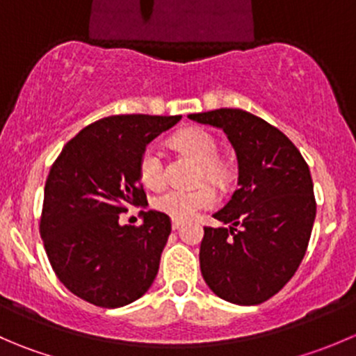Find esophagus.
Returning <instances> with one entry per match:
<instances>
[{
  "instance_id": "1",
  "label": "esophagus",
  "mask_w": 356,
  "mask_h": 356,
  "mask_svg": "<svg viewBox=\"0 0 356 356\" xmlns=\"http://www.w3.org/2000/svg\"><path fill=\"white\" fill-rule=\"evenodd\" d=\"M182 222H184V220H181V219H172V229H179V227L182 226Z\"/></svg>"
}]
</instances>
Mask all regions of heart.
<instances>
[{"instance_id":"obj_1","label":"heart","mask_w":356,"mask_h":356,"mask_svg":"<svg viewBox=\"0 0 356 356\" xmlns=\"http://www.w3.org/2000/svg\"><path fill=\"white\" fill-rule=\"evenodd\" d=\"M175 144L179 149L191 154L195 160L202 163V170L207 177H222V165L217 161L219 147L213 137L203 130H184L175 136ZM139 177L140 182L147 188H160L165 181L163 154L156 144L144 147L139 158ZM217 202L213 188L202 184L196 188H170L160 193L153 200V207L161 213H167L172 219H191L202 210L210 209Z\"/></svg>"}]
</instances>
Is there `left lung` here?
<instances>
[{"instance_id":"obj_1","label":"left lung","mask_w":356,"mask_h":356,"mask_svg":"<svg viewBox=\"0 0 356 356\" xmlns=\"http://www.w3.org/2000/svg\"><path fill=\"white\" fill-rule=\"evenodd\" d=\"M222 130L238 160V189L205 227L200 270L224 301L254 306L294 277L308 248L316 202L309 167L277 127L243 109L189 115Z\"/></svg>"}]
</instances>
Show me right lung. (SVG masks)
I'll use <instances>...</instances> for the list:
<instances>
[{"mask_svg":"<svg viewBox=\"0 0 356 356\" xmlns=\"http://www.w3.org/2000/svg\"><path fill=\"white\" fill-rule=\"evenodd\" d=\"M181 116L116 115L85 127L50 168L40 233L58 280L101 308L137 301L156 278L172 231L167 213L147 210L122 226L130 205L146 207L139 177L144 147Z\"/></svg>","mask_w":356,"mask_h":356,"instance_id":"right-lung-1","label":"right lung"}]
</instances>
